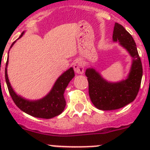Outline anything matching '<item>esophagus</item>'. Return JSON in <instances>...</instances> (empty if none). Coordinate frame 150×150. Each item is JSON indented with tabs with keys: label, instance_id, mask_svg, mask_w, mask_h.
<instances>
[{
	"label": "esophagus",
	"instance_id": "obj_1",
	"mask_svg": "<svg viewBox=\"0 0 150 150\" xmlns=\"http://www.w3.org/2000/svg\"><path fill=\"white\" fill-rule=\"evenodd\" d=\"M74 69L78 74H82L84 72V65L80 60H76L74 64Z\"/></svg>",
	"mask_w": 150,
	"mask_h": 150
}]
</instances>
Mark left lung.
Here are the masks:
<instances>
[{
    "instance_id": "8db88e82",
    "label": "left lung",
    "mask_w": 150,
    "mask_h": 150,
    "mask_svg": "<svg viewBox=\"0 0 150 150\" xmlns=\"http://www.w3.org/2000/svg\"><path fill=\"white\" fill-rule=\"evenodd\" d=\"M112 40L128 51L132 57L127 79L116 83L107 81L92 67L86 69L88 94L92 104L101 110H117L132 103L137 97L143 76L142 63L132 36L119 23H115Z\"/></svg>"
}]
</instances>
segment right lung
I'll return each mask as SVG.
<instances>
[{
	"label": "right lung",
	"mask_w": 150,
	"mask_h": 150,
	"mask_svg": "<svg viewBox=\"0 0 150 150\" xmlns=\"http://www.w3.org/2000/svg\"><path fill=\"white\" fill-rule=\"evenodd\" d=\"M24 33L25 32L22 33L19 38H22ZM15 43L16 41L13 42L10 48ZM8 62L9 61L7 59L6 68H5L6 83L12 99L16 105L21 110L34 117L43 118V119H51V118L59 116L63 112L66 105L65 99L64 97V90L67 88L70 81L75 76L73 67L69 68L57 79L51 91L46 96L43 97V98L36 100H30L24 98L20 95H17L12 88L7 75Z\"/></svg>",
	"instance_id": "obj_1"
}]
</instances>
